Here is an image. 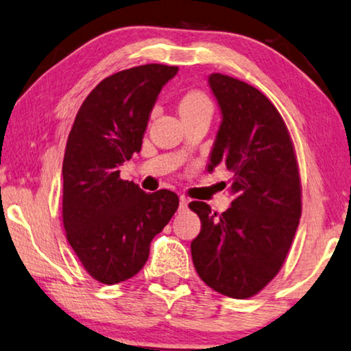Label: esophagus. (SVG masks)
Segmentation results:
<instances>
[{
    "mask_svg": "<svg viewBox=\"0 0 351 351\" xmlns=\"http://www.w3.org/2000/svg\"><path fill=\"white\" fill-rule=\"evenodd\" d=\"M189 204V199L186 197H180V210H186Z\"/></svg>",
    "mask_w": 351,
    "mask_h": 351,
    "instance_id": "esophagus-1",
    "label": "esophagus"
}]
</instances>
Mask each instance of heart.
<instances>
[{
  "label": "heart",
  "mask_w": 351,
  "mask_h": 351,
  "mask_svg": "<svg viewBox=\"0 0 351 351\" xmlns=\"http://www.w3.org/2000/svg\"><path fill=\"white\" fill-rule=\"evenodd\" d=\"M180 112L182 114H193V112H209L213 114V103L204 92L189 90L180 101Z\"/></svg>",
  "instance_id": "b5f03b06"
}]
</instances>
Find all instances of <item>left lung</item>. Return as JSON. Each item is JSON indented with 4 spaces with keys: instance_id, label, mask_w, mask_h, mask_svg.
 I'll return each mask as SVG.
<instances>
[{
    "instance_id": "1",
    "label": "left lung",
    "mask_w": 351,
    "mask_h": 351,
    "mask_svg": "<svg viewBox=\"0 0 351 351\" xmlns=\"http://www.w3.org/2000/svg\"><path fill=\"white\" fill-rule=\"evenodd\" d=\"M221 125L208 170L232 171L226 213L189 203L202 220L191 243L198 276L221 295L250 298L269 285L287 258L302 217V182L291 134L274 103L236 77L213 73Z\"/></svg>"
}]
</instances>
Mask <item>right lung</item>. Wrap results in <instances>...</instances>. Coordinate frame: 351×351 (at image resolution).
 I'll return each instance as SVG.
<instances>
[{
	"label": "right lung",
	"instance_id": "add662e5",
	"mask_svg": "<svg viewBox=\"0 0 351 351\" xmlns=\"http://www.w3.org/2000/svg\"><path fill=\"white\" fill-rule=\"evenodd\" d=\"M178 66L147 64L99 82L77 110L66 141L62 221L82 267L103 285L142 270L153 237L176 213L180 198L147 193L120 178V165L142 148L153 106Z\"/></svg>",
	"mask_w": 351,
	"mask_h": 351
}]
</instances>
